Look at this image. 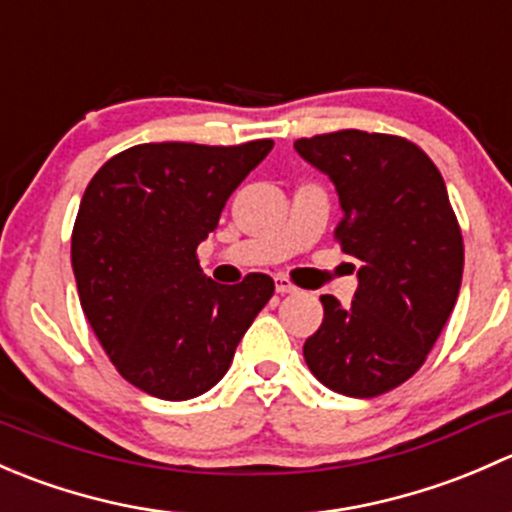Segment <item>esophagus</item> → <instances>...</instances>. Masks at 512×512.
Wrapping results in <instances>:
<instances>
[{"instance_id":"obj_1","label":"esophagus","mask_w":512,"mask_h":512,"mask_svg":"<svg viewBox=\"0 0 512 512\" xmlns=\"http://www.w3.org/2000/svg\"><path fill=\"white\" fill-rule=\"evenodd\" d=\"M275 289H277V294H294V292H297V287H294L292 282H289L287 277H282V275L275 277Z\"/></svg>"}]
</instances>
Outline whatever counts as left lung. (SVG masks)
<instances>
[{"instance_id": "left-lung-1", "label": "left lung", "mask_w": 512, "mask_h": 512, "mask_svg": "<svg viewBox=\"0 0 512 512\" xmlns=\"http://www.w3.org/2000/svg\"><path fill=\"white\" fill-rule=\"evenodd\" d=\"M294 148L332 178L334 237L361 262L352 307L322 294L304 361L327 389L374 399L404 384L446 327L463 277V235L433 160L401 136L347 128Z\"/></svg>"}]
</instances>
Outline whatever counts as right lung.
I'll return each instance as SVG.
<instances>
[{
	"mask_svg": "<svg viewBox=\"0 0 512 512\" xmlns=\"http://www.w3.org/2000/svg\"><path fill=\"white\" fill-rule=\"evenodd\" d=\"M272 146L270 138L141 143L91 178L71 232V267L96 339L136 389L165 401L213 389L275 294L262 272L218 285L195 255Z\"/></svg>",
	"mask_w": 512,
	"mask_h": 512,
	"instance_id": "1",
	"label": "right lung"
}]
</instances>
